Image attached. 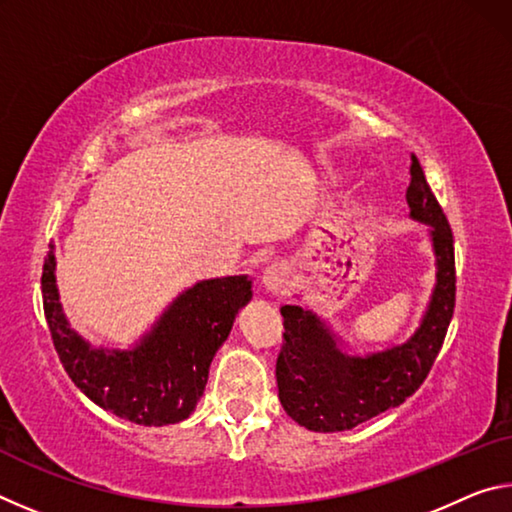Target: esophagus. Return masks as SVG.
<instances>
[{
  "label": "esophagus",
  "instance_id": "esophagus-1",
  "mask_svg": "<svg viewBox=\"0 0 512 512\" xmlns=\"http://www.w3.org/2000/svg\"><path fill=\"white\" fill-rule=\"evenodd\" d=\"M262 284L266 291L271 293H282L284 287H287V268L280 262H273L264 268L262 275Z\"/></svg>",
  "mask_w": 512,
  "mask_h": 512
}]
</instances>
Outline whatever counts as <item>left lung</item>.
Masks as SVG:
<instances>
[{
  "instance_id": "1",
  "label": "left lung",
  "mask_w": 512,
  "mask_h": 512,
  "mask_svg": "<svg viewBox=\"0 0 512 512\" xmlns=\"http://www.w3.org/2000/svg\"><path fill=\"white\" fill-rule=\"evenodd\" d=\"M406 203L411 216L431 225L438 282L427 316L411 341L370 357H345L323 323L298 305H284L282 348L277 354V395L293 420L311 431H345L411 397L443 348L456 305L452 225L431 192L420 160L411 153Z\"/></svg>"
}]
</instances>
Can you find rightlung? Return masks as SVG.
<instances>
[{
	"mask_svg": "<svg viewBox=\"0 0 512 512\" xmlns=\"http://www.w3.org/2000/svg\"><path fill=\"white\" fill-rule=\"evenodd\" d=\"M250 296L244 275L203 280L164 311L135 350H94L67 327L58 302L54 250L42 264V307L69 379L101 409L144 427L189 418L205 391L214 354Z\"/></svg>",
	"mask_w": 512,
	"mask_h": 512,
	"instance_id": "add662e5",
	"label": "right lung"
}]
</instances>
